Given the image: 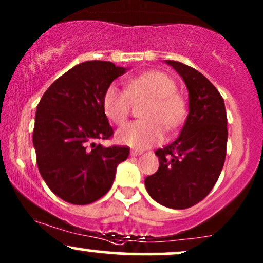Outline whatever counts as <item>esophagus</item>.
I'll use <instances>...</instances> for the list:
<instances>
[{"mask_svg":"<svg viewBox=\"0 0 263 263\" xmlns=\"http://www.w3.org/2000/svg\"><path fill=\"white\" fill-rule=\"evenodd\" d=\"M142 153H143V151H137V149H134V151H131V156H132V157L140 156V155H142Z\"/></svg>","mask_w":263,"mask_h":263,"instance_id":"34e87169","label":"esophagus"}]
</instances>
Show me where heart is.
I'll return each mask as SVG.
<instances>
[{
    "mask_svg": "<svg viewBox=\"0 0 263 263\" xmlns=\"http://www.w3.org/2000/svg\"><path fill=\"white\" fill-rule=\"evenodd\" d=\"M172 77L159 70H149L127 81L126 90L110 85L102 96V108L115 125L127 120L132 102L147 100L141 116L144 120L128 123L117 134V140L132 148L144 149L164 138L163 126L174 131L186 117V101Z\"/></svg>",
    "mask_w": 263,
    "mask_h": 263,
    "instance_id": "1",
    "label": "heart"
}]
</instances>
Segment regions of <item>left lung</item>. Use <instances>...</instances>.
<instances>
[{
	"mask_svg": "<svg viewBox=\"0 0 263 263\" xmlns=\"http://www.w3.org/2000/svg\"><path fill=\"white\" fill-rule=\"evenodd\" d=\"M189 91V114L176 141L156 151L159 168L144 180L148 194L171 209L198 204L214 188L224 167L228 117L224 99L197 69L165 60Z\"/></svg>",
	"mask_w": 263,
	"mask_h": 263,
	"instance_id": "left-lung-1",
	"label": "left lung"
}]
</instances>
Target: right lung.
<instances>
[{
    "label": "right lung",
    "instance_id": "obj_1",
    "mask_svg": "<svg viewBox=\"0 0 263 263\" xmlns=\"http://www.w3.org/2000/svg\"><path fill=\"white\" fill-rule=\"evenodd\" d=\"M125 71L111 62H84L59 77L39 101L33 129L38 170L66 203L86 205L104 197L117 164L127 159V146L98 143L114 136L102 96Z\"/></svg>",
    "mask_w": 263,
    "mask_h": 263
}]
</instances>
